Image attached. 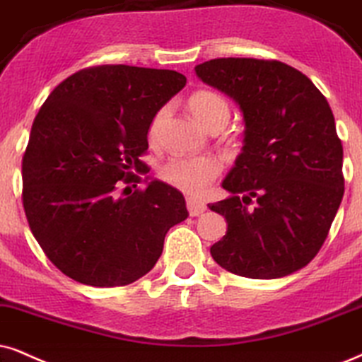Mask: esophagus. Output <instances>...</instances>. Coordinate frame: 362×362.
<instances>
[{
    "label": "esophagus",
    "instance_id": "1",
    "mask_svg": "<svg viewBox=\"0 0 362 362\" xmlns=\"http://www.w3.org/2000/svg\"><path fill=\"white\" fill-rule=\"evenodd\" d=\"M187 209H189V214L192 215V217H199V215H202L205 212V204L202 202V200L199 199H194V197H189L187 199Z\"/></svg>",
    "mask_w": 362,
    "mask_h": 362
}]
</instances>
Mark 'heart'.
Returning <instances> with one entry per match:
<instances>
[{
    "label": "heart",
    "instance_id": "heart-1",
    "mask_svg": "<svg viewBox=\"0 0 362 362\" xmlns=\"http://www.w3.org/2000/svg\"><path fill=\"white\" fill-rule=\"evenodd\" d=\"M189 108L195 120L207 130L222 128L230 118V107L227 100L218 95L217 91L200 90L194 93L189 100ZM168 108L163 107L153 117L148 128L150 140L158 136L160 127L165 120ZM222 172L221 160L212 155H199V157H172L160 168V177L168 185L185 192V194H200L210 182L218 177Z\"/></svg>",
    "mask_w": 362,
    "mask_h": 362
}]
</instances>
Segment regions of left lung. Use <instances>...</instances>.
<instances>
[{
  "label": "left lung",
  "mask_w": 362,
  "mask_h": 362,
  "mask_svg": "<svg viewBox=\"0 0 362 362\" xmlns=\"http://www.w3.org/2000/svg\"><path fill=\"white\" fill-rule=\"evenodd\" d=\"M195 73L244 115V147L209 204L227 221L210 247L215 262L249 279H279L308 265L326 240L344 195L342 145L324 95L276 59L217 58Z\"/></svg>",
  "instance_id": "obj_1"
}]
</instances>
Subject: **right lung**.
Returning <instances> with one entry per match:
<instances>
[{
	"instance_id": "right-lung-1",
	"label": "right lung",
	"mask_w": 362,
	"mask_h": 362,
	"mask_svg": "<svg viewBox=\"0 0 362 362\" xmlns=\"http://www.w3.org/2000/svg\"><path fill=\"white\" fill-rule=\"evenodd\" d=\"M185 83L173 70L102 65L73 73L41 105L23 155V207L43 252L73 281L135 282L157 264L168 228L189 217L184 195L157 178L117 195L141 182L134 172H150L140 160L150 123Z\"/></svg>"
}]
</instances>
